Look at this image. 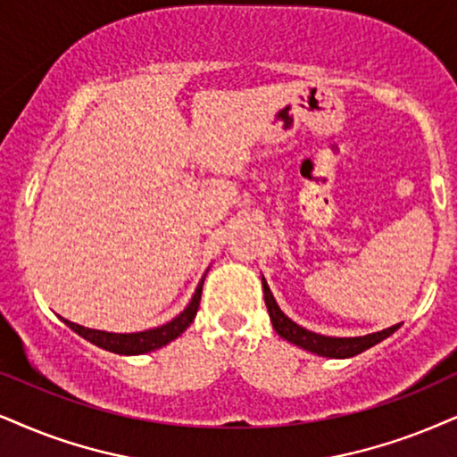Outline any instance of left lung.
<instances>
[{"instance_id": "obj_1", "label": "left lung", "mask_w": 457, "mask_h": 457, "mask_svg": "<svg viewBox=\"0 0 457 457\" xmlns=\"http://www.w3.org/2000/svg\"><path fill=\"white\" fill-rule=\"evenodd\" d=\"M263 297H265V305H268L270 320L271 325H274L276 333H278L280 337H285L287 342L295 344L299 348L308 352H314V354L319 356H328V358L356 356L361 354V352H365L367 348H371V345L379 344L382 339L390 337V335L401 327V325H392L388 328H384V331L362 335V337H327V335L308 331V328L299 327L297 322L288 319L285 312L278 308V303H276V299L271 295L265 278H263Z\"/></svg>"}]
</instances>
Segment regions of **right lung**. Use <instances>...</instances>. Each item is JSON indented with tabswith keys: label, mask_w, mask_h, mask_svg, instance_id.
Instances as JSON below:
<instances>
[{
	"label": "right lung",
	"mask_w": 457,
	"mask_h": 457,
	"mask_svg": "<svg viewBox=\"0 0 457 457\" xmlns=\"http://www.w3.org/2000/svg\"><path fill=\"white\" fill-rule=\"evenodd\" d=\"M202 285H204V278L200 280L198 288H195L192 302L187 303V308L172 319L166 325L147 328V331L138 333H109V331H99V328H88L82 325H75L71 320H65L69 328H73L75 333L82 335L84 339H88L90 344L99 345L103 350L115 352V354H145V352L158 350L162 345H166L172 339H177L186 328L192 325L195 319V312L200 308V297H202Z\"/></svg>",
	"instance_id": "1"
}]
</instances>
